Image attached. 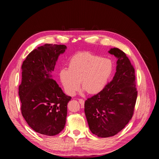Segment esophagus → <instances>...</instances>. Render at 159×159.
I'll return each instance as SVG.
<instances>
[{
	"mask_svg": "<svg viewBox=\"0 0 159 159\" xmlns=\"http://www.w3.org/2000/svg\"><path fill=\"white\" fill-rule=\"evenodd\" d=\"M79 102L81 105V106H84V100L82 99H79Z\"/></svg>",
	"mask_w": 159,
	"mask_h": 159,
	"instance_id": "obj_1",
	"label": "esophagus"
}]
</instances>
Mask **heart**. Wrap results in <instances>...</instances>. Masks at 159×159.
I'll return each mask as SVG.
<instances>
[{"instance_id": "heart-1", "label": "heart", "mask_w": 159, "mask_h": 159, "mask_svg": "<svg viewBox=\"0 0 159 159\" xmlns=\"http://www.w3.org/2000/svg\"><path fill=\"white\" fill-rule=\"evenodd\" d=\"M113 65L109 59L89 52H82L72 57L68 70L60 72V80L66 93L74 95L81 88L89 94H97L107 85L113 72Z\"/></svg>"}]
</instances>
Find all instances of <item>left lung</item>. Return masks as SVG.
<instances>
[{
	"label": "left lung",
	"mask_w": 159,
	"mask_h": 159,
	"mask_svg": "<svg viewBox=\"0 0 159 159\" xmlns=\"http://www.w3.org/2000/svg\"><path fill=\"white\" fill-rule=\"evenodd\" d=\"M109 53L117 58L113 78L84 105L90 131L103 138L114 136L125 127L133 117L137 98L134 69L131 61L117 48Z\"/></svg>",
	"instance_id": "obj_1"
}]
</instances>
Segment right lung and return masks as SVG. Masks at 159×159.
Returning a JSON list of instances; mask_svg holds the SVG:
<instances>
[{
	"label": "right lung",
	"mask_w": 159,
	"mask_h": 159,
	"mask_svg": "<svg viewBox=\"0 0 159 159\" xmlns=\"http://www.w3.org/2000/svg\"><path fill=\"white\" fill-rule=\"evenodd\" d=\"M65 45L46 44L32 50L22 65L18 94L23 117L34 131L54 136L64 129L67 105L71 100L52 78L58 56Z\"/></svg>",
	"instance_id": "add662e5"
}]
</instances>
